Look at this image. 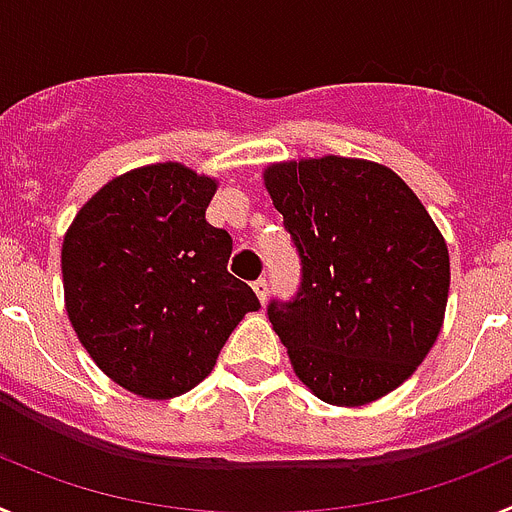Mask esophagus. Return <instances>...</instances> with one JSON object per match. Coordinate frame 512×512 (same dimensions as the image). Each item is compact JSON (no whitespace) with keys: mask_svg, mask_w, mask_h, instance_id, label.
<instances>
[{"mask_svg":"<svg viewBox=\"0 0 512 512\" xmlns=\"http://www.w3.org/2000/svg\"><path fill=\"white\" fill-rule=\"evenodd\" d=\"M253 292H256V297H259L261 305H264L266 297H269V282H266V279H256V282H253Z\"/></svg>","mask_w":512,"mask_h":512,"instance_id":"1","label":"esophagus"}]
</instances>
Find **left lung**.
Segmentation results:
<instances>
[{
  "mask_svg": "<svg viewBox=\"0 0 512 512\" xmlns=\"http://www.w3.org/2000/svg\"><path fill=\"white\" fill-rule=\"evenodd\" d=\"M300 256V287L266 307L295 374L330 405L400 387L436 343L449 248L387 166L325 156L264 174Z\"/></svg>",
  "mask_w": 512,
  "mask_h": 512,
  "instance_id": "left-lung-1",
  "label": "left lung"
}]
</instances>
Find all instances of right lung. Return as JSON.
Returning a JSON list of instances; mask_svg holds the SVG:
<instances>
[{"instance_id":"add662e5","label":"right lung","mask_w":512,"mask_h":512,"mask_svg":"<svg viewBox=\"0 0 512 512\" xmlns=\"http://www.w3.org/2000/svg\"><path fill=\"white\" fill-rule=\"evenodd\" d=\"M215 182L182 164L112 179L63 238L66 312L112 382L140 397L184 395L259 297L228 271L233 238L205 220Z\"/></svg>"}]
</instances>
